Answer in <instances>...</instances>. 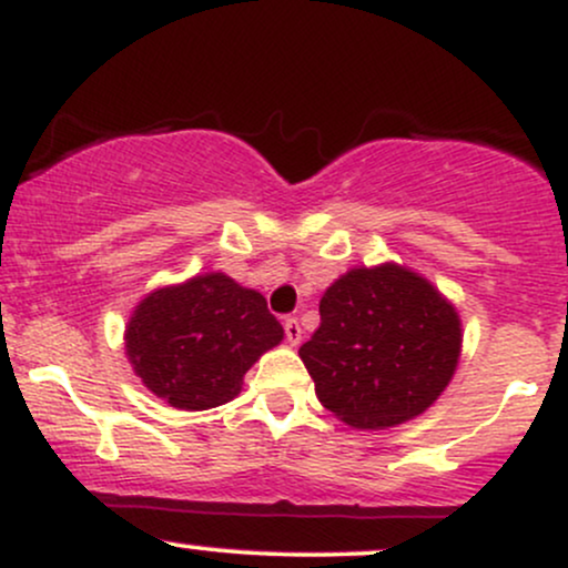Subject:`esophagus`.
Returning a JSON list of instances; mask_svg holds the SVG:
<instances>
[{
    "label": "esophagus",
    "mask_w": 568,
    "mask_h": 568,
    "mask_svg": "<svg viewBox=\"0 0 568 568\" xmlns=\"http://www.w3.org/2000/svg\"><path fill=\"white\" fill-rule=\"evenodd\" d=\"M283 328H285V338H288L291 347H296V344L302 342V325H298V321H293V317H288Z\"/></svg>",
    "instance_id": "1"
}]
</instances>
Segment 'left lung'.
<instances>
[{"instance_id": "1", "label": "left lung", "mask_w": 568, "mask_h": 568, "mask_svg": "<svg viewBox=\"0 0 568 568\" xmlns=\"http://www.w3.org/2000/svg\"><path fill=\"white\" fill-rule=\"evenodd\" d=\"M462 317L425 275L384 262L352 266L321 298V328L298 349L317 400L355 429L416 419L462 357Z\"/></svg>"}]
</instances>
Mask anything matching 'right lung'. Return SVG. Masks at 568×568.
<instances>
[{
	"label": "right lung",
	"instance_id": "add662e5",
	"mask_svg": "<svg viewBox=\"0 0 568 568\" xmlns=\"http://www.w3.org/2000/svg\"><path fill=\"white\" fill-rule=\"evenodd\" d=\"M285 331L258 291L224 272L149 291L125 323V355L143 387L179 410L234 400L253 363Z\"/></svg>",
	"mask_w": 568,
	"mask_h": 568
}]
</instances>
